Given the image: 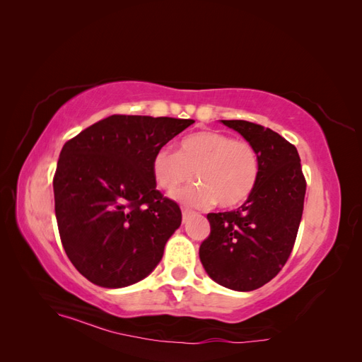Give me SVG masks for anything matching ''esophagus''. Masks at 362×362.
Wrapping results in <instances>:
<instances>
[{"instance_id": "34e87169", "label": "esophagus", "mask_w": 362, "mask_h": 362, "mask_svg": "<svg viewBox=\"0 0 362 362\" xmlns=\"http://www.w3.org/2000/svg\"><path fill=\"white\" fill-rule=\"evenodd\" d=\"M189 214H190V210H189V208H182V221H184V222L187 221Z\"/></svg>"}]
</instances>
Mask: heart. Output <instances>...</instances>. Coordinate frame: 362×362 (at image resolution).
Returning <instances> with one entry per match:
<instances>
[{
	"instance_id": "1",
	"label": "heart",
	"mask_w": 362,
	"mask_h": 362,
	"mask_svg": "<svg viewBox=\"0 0 362 362\" xmlns=\"http://www.w3.org/2000/svg\"><path fill=\"white\" fill-rule=\"evenodd\" d=\"M258 172L259 160L254 145L221 131L185 136L178 151L163 148L152 158V173L164 192L173 193L194 177L199 180L198 185L175 194L193 206H206L214 201L222 208L242 204L254 190Z\"/></svg>"
}]
</instances>
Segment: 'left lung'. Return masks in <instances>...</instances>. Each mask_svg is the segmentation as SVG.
Returning a JSON list of instances; mask_svg holds the SVG:
<instances>
[{
  "label": "left lung",
  "mask_w": 362,
  "mask_h": 362,
  "mask_svg": "<svg viewBox=\"0 0 362 362\" xmlns=\"http://www.w3.org/2000/svg\"><path fill=\"white\" fill-rule=\"evenodd\" d=\"M222 122L254 145L259 172L242 206L206 214L211 231L199 247V258L217 284L252 291L286 266L299 231L306 181L298 149L288 140L247 120Z\"/></svg>",
  "instance_id": "left-lung-1"
}]
</instances>
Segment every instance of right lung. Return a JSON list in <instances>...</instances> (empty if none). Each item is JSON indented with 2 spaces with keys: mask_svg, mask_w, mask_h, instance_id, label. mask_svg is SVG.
<instances>
[{
  "mask_svg": "<svg viewBox=\"0 0 362 362\" xmlns=\"http://www.w3.org/2000/svg\"><path fill=\"white\" fill-rule=\"evenodd\" d=\"M193 122L113 115L62 148L52 180L60 240L75 269L96 286H131L160 262L182 216L157 190L152 158Z\"/></svg>",
  "mask_w": 362,
  "mask_h": 362,
  "instance_id": "add662e5",
  "label": "right lung"
}]
</instances>
